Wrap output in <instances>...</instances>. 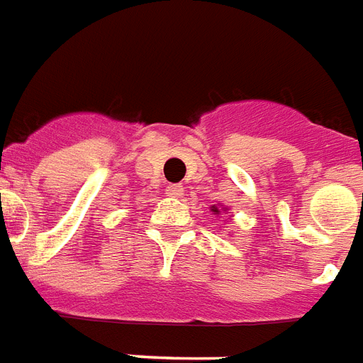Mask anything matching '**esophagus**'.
Returning <instances> with one entry per match:
<instances>
[{
	"label": "esophagus",
	"mask_w": 363,
	"mask_h": 363,
	"mask_svg": "<svg viewBox=\"0 0 363 363\" xmlns=\"http://www.w3.org/2000/svg\"><path fill=\"white\" fill-rule=\"evenodd\" d=\"M165 192L169 194L171 198H181L182 194H184V188H182L181 184H169V186H167V190H165Z\"/></svg>",
	"instance_id": "esophagus-1"
}]
</instances>
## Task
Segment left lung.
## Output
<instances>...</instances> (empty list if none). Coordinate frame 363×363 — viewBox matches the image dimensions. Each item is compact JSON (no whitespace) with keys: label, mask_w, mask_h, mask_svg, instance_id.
Here are the masks:
<instances>
[{"label":"left lung","mask_w":363,"mask_h":363,"mask_svg":"<svg viewBox=\"0 0 363 363\" xmlns=\"http://www.w3.org/2000/svg\"><path fill=\"white\" fill-rule=\"evenodd\" d=\"M225 209H226V207H220V209H218L217 206H213V207H211V213H213V215H217V217H218V215H220V213L225 211Z\"/></svg>","instance_id":"8db88e82"}]
</instances>
